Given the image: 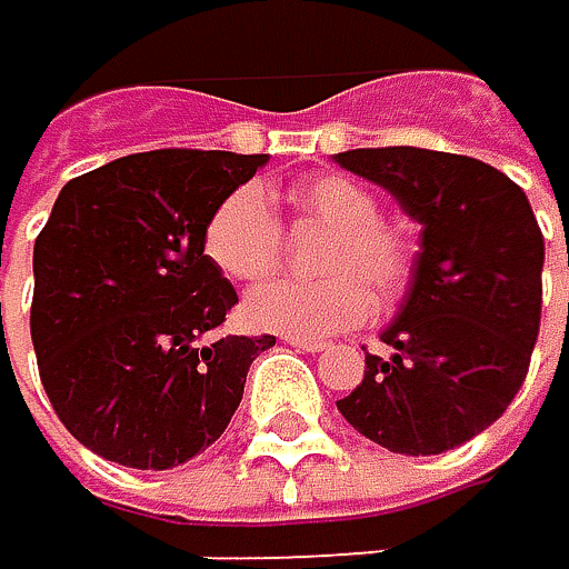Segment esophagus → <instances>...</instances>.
<instances>
[{
  "mask_svg": "<svg viewBox=\"0 0 569 569\" xmlns=\"http://www.w3.org/2000/svg\"><path fill=\"white\" fill-rule=\"evenodd\" d=\"M284 341L291 345V348H298V351H325L328 348V341H321V338H295V335H284Z\"/></svg>",
  "mask_w": 569,
  "mask_h": 569,
  "instance_id": "1",
  "label": "esophagus"
}]
</instances>
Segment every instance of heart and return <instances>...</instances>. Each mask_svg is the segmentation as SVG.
Wrapping results in <instances>:
<instances>
[{
	"label": "heart",
	"instance_id": "obj_1",
	"mask_svg": "<svg viewBox=\"0 0 569 569\" xmlns=\"http://www.w3.org/2000/svg\"><path fill=\"white\" fill-rule=\"evenodd\" d=\"M298 214L331 228L318 268L331 271L315 281L278 278L244 298V318L254 328L325 338L362 325L379 298H392L409 281L412 248L402 231L379 221L376 197L341 173H318L284 190ZM203 254L231 281H258L281 261V224L261 187L231 190L203 228Z\"/></svg>",
	"mask_w": 569,
	"mask_h": 569
}]
</instances>
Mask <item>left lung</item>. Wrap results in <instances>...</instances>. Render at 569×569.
<instances>
[{"label": "left lung", "instance_id": "obj_1", "mask_svg": "<svg viewBox=\"0 0 569 569\" xmlns=\"http://www.w3.org/2000/svg\"><path fill=\"white\" fill-rule=\"evenodd\" d=\"M335 163L389 190L422 228L409 291L382 331L392 355H366V379L338 412L389 452L439 456L489 429L527 379L543 234L527 193L482 160L379 147Z\"/></svg>", "mask_w": 569, "mask_h": 569}]
</instances>
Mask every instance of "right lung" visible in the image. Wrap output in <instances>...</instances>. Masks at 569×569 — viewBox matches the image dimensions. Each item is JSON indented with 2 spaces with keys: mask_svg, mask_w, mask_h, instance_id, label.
Listing matches in <instances>:
<instances>
[{
  "mask_svg": "<svg viewBox=\"0 0 569 569\" xmlns=\"http://www.w3.org/2000/svg\"><path fill=\"white\" fill-rule=\"evenodd\" d=\"M268 153L150 150L73 177L32 248V348L42 389L90 452L170 469L228 429L274 335H218L234 284L203 228Z\"/></svg>",
  "mask_w": 569,
  "mask_h": 569,
  "instance_id": "right-lung-1",
  "label": "right lung"
}]
</instances>
